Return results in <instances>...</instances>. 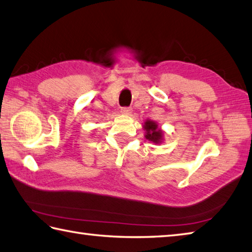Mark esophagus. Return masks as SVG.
Instances as JSON below:
<instances>
[{
  "instance_id": "1",
  "label": "esophagus",
  "mask_w": 252,
  "mask_h": 252,
  "mask_svg": "<svg viewBox=\"0 0 252 252\" xmlns=\"http://www.w3.org/2000/svg\"><path fill=\"white\" fill-rule=\"evenodd\" d=\"M131 111H132L131 107H122V110H121L123 114H125V115H130Z\"/></svg>"
}]
</instances>
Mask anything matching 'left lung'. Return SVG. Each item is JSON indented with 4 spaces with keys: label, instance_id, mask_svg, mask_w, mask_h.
<instances>
[{
    "label": "left lung",
    "instance_id": "obj_1",
    "mask_svg": "<svg viewBox=\"0 0 252 252\" xmlns=\"http://www.w3.org/2000/svg\"><path fill=\"white\" fill-rule=\"evenodd\" d=\"M143 130H145L146 139L151 141L156 145H160L164 140V131L158 127V124L155 121L147 120L143 124Z\"/></svg>",
    "mask_w": 252,
    "mask_h": 252
}]
</instances>
